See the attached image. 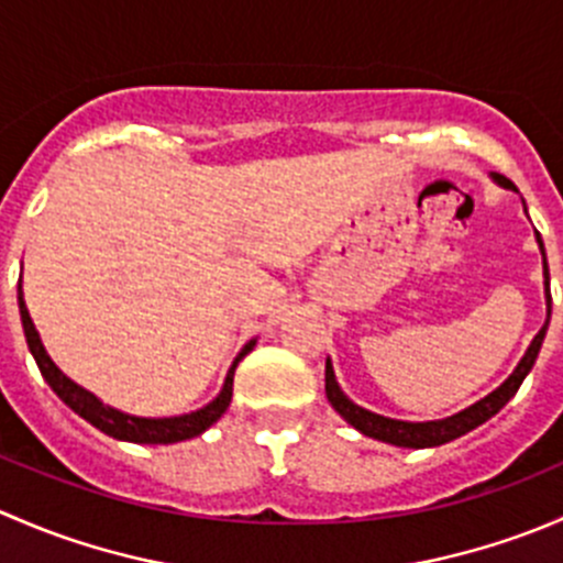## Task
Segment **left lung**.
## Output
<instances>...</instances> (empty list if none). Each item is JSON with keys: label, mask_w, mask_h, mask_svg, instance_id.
<instances>
[{"label": "left lung", "mask_w": 563, "mask_h": 563, "mask_svg": "<svg viewBox=\"0 0 563 563\" xmlns=\"http://www.w3.org/2000/svg\"><path fill=\"white\" fill-rule=\"evenodd\" d=\"M496 179L501 181L504 187H512L515 190L512 181L504 179V176L496 174ZM537 242H539V247H542L539 234H537ZM542 266H544V291H548V321H550V275H548V258H544V247H542ZM548 321H544V327L539 329V334L531 340V345H528V351H526L523 360H520V365L515 367V373L501 384V387H498L496 391H490L485 400L474 402L471 408H465V411H460L450 419H441V422H400V419H387V417H378V413H373V411H365V408H360L356 402H351L349 397L340 391L338 382H334V371L329 362H327V397H329V402H332L334 411H338L345 422L354 424L360 433L371 435V439L387 441V444H395V446H408V450H424V446L446 444V441L460 439V435H465L468 430L479 428L482 422H487L490 417H496V413L501 411L509 400H512L515 391L520 389V384H523L528 371H531L533 362H537L539 349H542L544 332H548Z\"/></svg>", "instance_id": "8db88e82"}]
</instances>
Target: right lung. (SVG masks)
Returning <instances> with one entry per match:
<instances>
[{
  "mask_svg": "<svg viewBox=\"0 0 563 563\" xmlns=\"http://www.w3.org/2000/svg\"><path fill=\"white\" fill-rule=\"evenodd\" d=\"M19 310H21V323H24L26 345H30L40 373H43V378L48 382V387L56 391V397H59L65 406H70L78 417L87 419L89 424L103 430L106 435H111V439H119V441H133V444H176V441H187L192 439V435H201L209 424L218 422L231 402L236 365H240L242 356H245L255 345V340H250L245 349H242V354L236 356L229 376H225L223 391H220L209 406H203L201 411H192V413H185V417H172V419H141V417H130V413H122L117 411V408L100 402L92 391L78 387L76 382H70V378H67L65 373L51 362V356L45 354L43 343H40V334L35 323H32L30 310H26L21 288H19Z\"/></svg>",
  "mask_w": 563,
  "mask_h": 563,
  "instance_id": "right-lung-1",
  "label": "right lung"
}]
</instances>
